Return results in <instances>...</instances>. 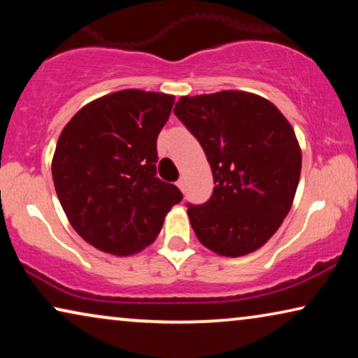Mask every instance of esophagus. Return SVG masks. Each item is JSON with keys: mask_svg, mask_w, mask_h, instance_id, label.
Masks as SVG:
<instances>
[{"mask_svg": "<svg viewBox=\"0 0 358 358\" xmlns=\"http://www.w3.org/2000/svg\"><path fill=\"white\" fill-rule=\"evenodd\" d=\"M176 184H178V187L184 192V184H185V182H184V179H179L178 182H176Z\"/></svg>", "mask_w": 358, "mask_h": 358, "instance_id": "34e87169", "label": "esophagus"}]
</instances>
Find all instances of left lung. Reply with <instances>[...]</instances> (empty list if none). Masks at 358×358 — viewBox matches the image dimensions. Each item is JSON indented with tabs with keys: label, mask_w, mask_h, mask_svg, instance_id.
Masks as SVG:
<instances>
[{
	"label": "left lung",
	"mask_w": 358,
	"mask_h": 358,
	"mask_svg": "<svg viewBox=\"0 0 358 358\" xmlns=\"http://www.w3.org/2000/svg\"><path fill=\"white\" fill-rule=\"evenodd\" d=\"M174 114L199 140L213 173V194L187 203L199 241L239 257L264 246L290 212L301 150L290 122L271 101L244 91L184 96Z\"/></svg>",
	"instance_id": "1"
}]
</instances>
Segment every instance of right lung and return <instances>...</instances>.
<instances>
[{
    "instance_id": "add662e5",
    "label": "right lung",
    "mask_w": 358,
    "mask_h": 358,
    "mask_svg": "<svg viewBox=\"0 0 358 358\" xmlns=\"http://www.w3.org/2000/svg\"><path fill=\"white\" fill-rule=\"evenodd\" d=\"M174 96L124 90L78 110L58 138L52 176L75 231L99 251L130 256L156 239L182 200L156 178V140Z\"/></svg>"
}]
</instances>
